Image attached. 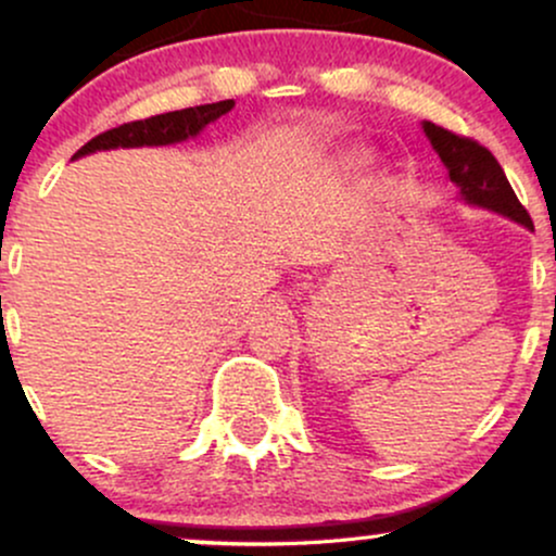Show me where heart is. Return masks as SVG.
I'll return each instance as SVG.
<instances>
[{
  "label": "heart",
  "instance_id": "heart-1",
  "mask_svg": "<svg viewBox=\"0 0 556 556\" xmlns=\"http://www.w3.org/2000/svg\"><path fill=\"white\" fill-rule=\"evenodd\" d=\"M353 162H366V154H363V151H358V154L353 156Z\"/></svg>",
  "mask_w": 556,
  "mask_h": 556
}]
</instances>
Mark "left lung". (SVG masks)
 <instances>
[{
  "mask_svg": "<svg viewBox=\"0 0 556 556\" xmlns=\"http://www.w3.org/2000/svg\"><path fill=\"white\" fill-rule=\"evenodd\" d=\"M424 132L429 136L437 154L442 156L444 167L450 169V180L460 188L465 201L509 216V219L533 229L531 214L518 201L513 185L507 182L504 169L486 146L433 123H424Z\"/></svg>",
  "mask_w": 556,
  "mask_h": 556,
  "instance_id": "obj_1",
  "label": "left lung"
}]
</instances>
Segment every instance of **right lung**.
Returning a JSON list of instances; mask_svg holds the SVG:
<instances>
[{
	"mask_svg": "<svg viewBox=\"0 0 556 556\" xmlns=\"http://www.w3.org/2000/svg\"><path fill=\"white\" fill-rule=\"evenodd\" d=\"M235 106L232 99L216 101V104H201V106H188L180 112H167L156 114L149 119H136V123H125L112 130L99 132V136L88 140L86 146L75 154L73 159L93 154V151L104 149H132V146H167V143H180L185 138H193L203 130L208 123H214L216 117L227 114Z\"/></svg>",
	"mask_w": 556,
	"mask_h": 556,
	"instance_id": "right-lung-1",
	"label": "right lung"
}]
</instances>
